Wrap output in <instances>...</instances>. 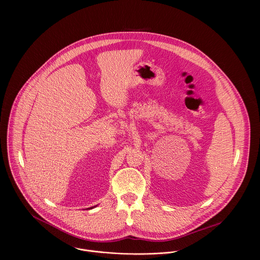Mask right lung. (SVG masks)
<instances>
[{
	"mask_svg": "<svg viewBox=\"0 0 260 260\" xmlns=\"http://www.w3.org/2000/svg\"><path fill=\"white\" fill-rule=\"evenodd\" d=\"M95 206H93V207H90V208H87V209H92V208H94Z\"/></svg>",
	"mask_w": 260,
	"mask_h": 260,
	"instance_id": "right-lung-1",
	"label": "right lung"
}]
</instances>
